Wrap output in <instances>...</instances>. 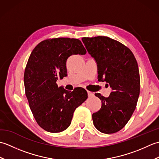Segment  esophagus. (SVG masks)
<instances>
[{"instance_id":"1","label":"esophagus","mask_w":159,"mask_h":159,"mask_svg":"<svg viewBox=\"0 0 159 159\" xmlns=\"http://www.w3.org/2000/svg\"><path fill=\"white\" fill-rule=\"evenodd\" d=\"M87 93H88V97L91 98V97H93L94 96V93L93 92H89V91H87Z\"/></svg>"}]
</instances>
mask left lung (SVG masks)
<instances>
[{
	"label": "left lung",
	"mask_w": 159,
	"mask_h": 159,
	"mask_svg": "<svg viewBox=\"0 0 159 159\" xmlns=\"http://www.w3.org/2000/svg\"><path fill=\"white\" fill-rule=\"evenodd\" d=\"M82 41L97 63L98 81H105L112 90L108 98L95 93L102 106L92 114L93 125L102 133H116L130 119L139 98L140 76L136 59L129 48L108 37L83 38Z\"/></svg>",
	"instance_id": "left-lung-1"
}]
</instances>
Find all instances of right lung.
<instances>
[{
    "mask_svg": "<svg viewBox=\"0 0 159 159\" xmlns=\"http://www.w3.org/2000/svg\"><path fill=\"white\" fill-rule=\"evenodd\" d=\"M86 52L79 39L60 38L40 42L30 55L24 75L25 93L36 121L45 130L67 129L74 111L87 98L85 89L71 92L56 83L67 76L68 57Z\"/></svg>",
    "mask_w": 159,
    "mask_h": 159,
    "instance_id": "1",
    "label": "right lung"
}]
</instances>
